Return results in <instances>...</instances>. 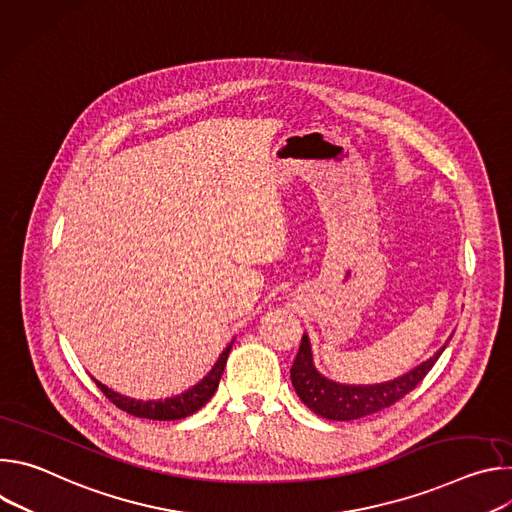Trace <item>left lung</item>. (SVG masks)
Instances as JSON below:
<instances>
[{
  "label": "left lung",
  "instance_id": "8db88e82",
  "mask_svg": "<svg viewBox=\"0 0 512 512\" xmlns=\"http://www.w3.org/2000/svg\"><path fill=\"white\" fill-rule=\"evenodd\" d=\"M446 348V346H444ZM437 350L429 360L421 362L411 373L381 385H338L326 377H322L312 364V350L308 336L302 338L300 350L291 364V383H294L300 399L320 417L334 421H350L364 415H373L385 407H391L399 399H403L409 391H413L425 375L431 371L435 360L444 352Z\"/></svg>",
  "mask_w": 512,
  "mask_h": 512
}]
</instances>
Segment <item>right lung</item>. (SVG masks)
Instances as JSON below:
<instances>
[{
  "label": "right lung",
  "instance_id": "1",
  "mask_svg": "<svg viewBox=\"0 0 512 512\" xmlns=\"http://www.w3.org/2000/svg\"><path fill=\"white\" fill-rule=\"evenodd\" d=\"M231 352V344L225 348V352L221 354V358L216 360V364L212 367V371L190 391L172 397V399H164V401H135L129 397H123L111 389H107L105 385L97 383V387L101 389V393L113 403L117 405L121 411H127L129 415L135 417H143V419H158V421H174V419H182L192 415L194 411H198L202 405H206L210 401V397L214 395L218 381L223 377L225 364Z\"/></svg>",
  "mask_w": 512,
  "mask_h": 512
}]
</instances>
